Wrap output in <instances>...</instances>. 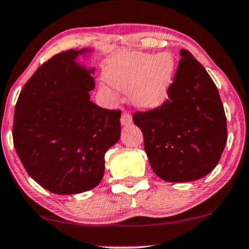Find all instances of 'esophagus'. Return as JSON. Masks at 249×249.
Segmentation results:
<instances>
[{
    "instance_id": "1",
    "label": "esophagus",
    "mask_w": 249,
    "mask_h": 249,
    "mask_svg": "<svg viewBox=\"0 0 249 249\" xmlns=\"http://www.w3.org/2000/svg\"><path fill=\"white\" fill-rule=\"evenodd\" d=\"M131 123H132V118H131L130 113L128 112H124L122 115V118H121V124L123 126H127V125H130Z\"/></svg>"
}]
</instances>
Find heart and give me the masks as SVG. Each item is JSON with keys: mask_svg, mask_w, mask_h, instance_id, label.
<instances>
[{"mask_svg": "<svg viewBox=\"0 0 249 249\" xmlns=\"http://www.w3.org/2000/svg\"><path fill=\"white\" fill-rule=\"evenodd\" d=\"M169 53L154 55L143 52H124L110 60L107 81L119 90H130L134 104L143 110L162 106L174 74Z\"/></svg>", "mask_w": 249, "mask_h": 249, "instance_id": "b5f03b06", "label": "heart"}]
</instances>
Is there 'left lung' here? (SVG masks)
Returning <instances> with one entry per match:
<instances>
[{"mask_svg": "<svg viewBox=\"0 0 249 249\" xmlns=\"http://www.w3.org/2000/svg\"><path fill=\"white\" fill-rule=\"evenodd\" d=\"M179 55L168 100L133 115L149 164L166 182L204 178L219 162L227 140L226 116L214 82L189 51L181 50Z\"/></svg>", "mask_w": 249, "mask_h": 249, "instance_id": "8db88e82", "label": "left lung"}]
</instances>
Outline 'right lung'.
<instances>
[{
  "instance_id": "right-lung-1",
  "label": "right lung",
  "mask_w": 249,
  "mask_h": 249,
  "mask_svg": "<svg viewBox=\"0 0 249 249\" xmlns=\"http://www.w3.org/2000/svg\"><path fill=\"white\" fill-rule=\"evenodd\" d=\"M91 49L51 58L23 87L15 107L14 146L39 185L58 195L94 189L104 175V155L121 138V111L90 101L95 68L79 58Z\"/></svg>"
}]
</instances>
